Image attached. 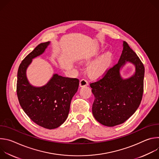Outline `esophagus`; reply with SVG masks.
Returning <instances> with one entry per match:
<instances>
[{
	"label": "esophagus",
	"instance_id": "esophagus-1",
	"mask_svg": "<svg viewBox=\"0 0 159 159\" xmlns=\"http://www.w3.org/2000/svg\"><path fill=\"white\" fill-rule=\"evenodd\" d=\"M88 85V82L85 79H82L80 81V87H85V86H87Z\"/></svg>",
	"mask_w": 159,
	"mask_h": 159
}]
</instances>
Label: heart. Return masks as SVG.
<instances>
[{
	"instance_id": "obj_1",
	"label": "heart",
	"mask_w": 159,
	"mask_h": 159,
	"mask_svg": "<svg viewBox=\"0 0 159 159\" xmlns=\"http://www.w3.org/2000/svg\"><path fill=\"white\" fill-rule=\"evenodd\" d=\"M113 59V54L107 51L100 55L88 66L87 74L92 79H99L104 76L111 69ZM92 60L91 57H87L80 60L81 63H89Z\"/></svg>"
}]
</instances>
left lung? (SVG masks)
<instances>
[{
  "label": "left lung",
  "instance_id": "1",
  "mask_svg": "<svg viewBox=\"0 0 159 159\" xmlns=\"http://www.w3.org/2000/svg\"><path fill=\"white\" fill-rule=\"evenodd\" d=\"M118 63L100 80L90 84L95 99L93 104L94 118L106 126L123 123L139 108L143 96L144 66L128 44L123 42ZM129 62L135 66L134 74L123 78L120 70Z\"/></svg>",
  "mask_w": 159,
  "mask_h": 159
}]
</instances>
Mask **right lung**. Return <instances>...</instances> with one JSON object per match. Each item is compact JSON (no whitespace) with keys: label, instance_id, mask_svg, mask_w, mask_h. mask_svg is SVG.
<instances>
[{"label":"right lung","instance_id":"obj_1","mask_svg":"<svg viewBox=\"0 0 159 159\" xmlns=\"http://www.w3.org/2000/svg\"><path fill=\"white\" fill-rule=\"evenodd\" d=\"M50 44V41L38 44L22 61L17 72V94L28 116L39 126L51 129L59 127L66 120L79 80L54 74L43 86H34L30 82L27 69L33 59L42 55Z\"/></svg>","mask_w":159,"mask_h":159}]
</instances>
